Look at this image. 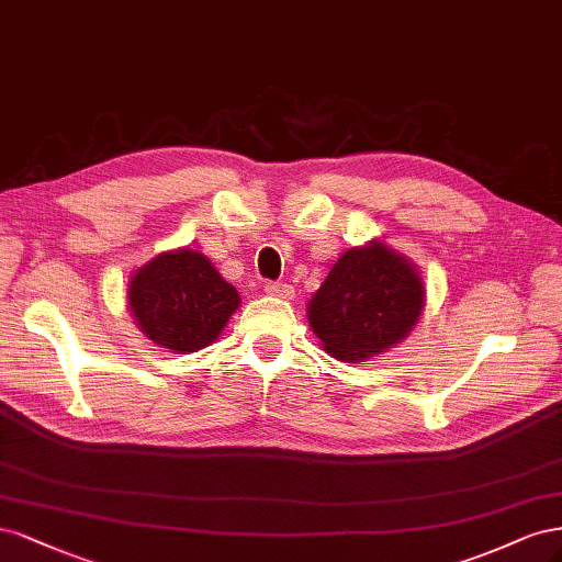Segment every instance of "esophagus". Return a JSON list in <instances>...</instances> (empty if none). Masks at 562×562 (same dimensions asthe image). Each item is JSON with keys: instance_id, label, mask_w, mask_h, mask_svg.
Masks as SVG:
<instances>
[{"instance_id": "obj_1", "label": "esophagus", "mask_w": 562, "mask_h": 562, "mask_svg": "<svg viewBox=\"0 0 562 562\" xmlns=\"http://www.w3.org/2000/svg\"><path fill=\"white\" fill-rule=\"evenodd\" d=\"M263 289H266V294H268V296H278V299H284V301L294 299V286H292V284H282V282H268Z\"/></svg>"}]
</instances>
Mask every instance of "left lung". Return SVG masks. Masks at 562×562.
<instances>
[{"mask_svg":"<svg viewBox=\"0 0 562 562\" xmlns=\"http://www.w3.org/2000/svg\"><path fill=\"white\" fill-rule=\"evenodd\" d=\"M425 301L418 266L373 238L342 251L307 301V324L334 359L357 364L406 340Z\"/></svg>","mask_w":562,"mask_h":562,"instance_id":"obj_1","label":"left lung"}]
</instances>
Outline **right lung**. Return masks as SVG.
<instances>
[{
    "mask_svg": "<svg viewBox=\"0 0 562 562\" xmlns=\"http://www.w3.org/2000/svg\"><path fill=\"white\" fill-rule=\"evenodd\" d=\"M125 296L137 329L175 355L212 346L240 305L238 289L191 247L160 251L139 266Z\"/></svg>",
    "mask_w": 562,
    "mask_h": 562,
    "instance_id": "1",
    "label": "right lung"
}]
</instances>
